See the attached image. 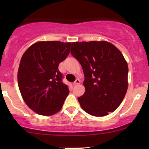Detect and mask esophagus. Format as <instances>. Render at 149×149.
<instances>
[{
    "instance_id": "esophagus-1",
    "label": "esophagus",
    "mask_w": 149,
    "mask_h": 149,
    "mask_svg": "<svg viewBox=\"0 0 149 149\" xmlns=\"http://www.w3.org/2000/svg\"><path fill=\"white\" fill-rule=\"evenodd\" d=\"M80 83H81V81L79 80V79H76V80H75V81L74 82V85H79Z\"/></svg>"
}]
</instances>
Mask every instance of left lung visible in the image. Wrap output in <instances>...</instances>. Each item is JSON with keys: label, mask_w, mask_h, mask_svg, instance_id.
Returning a JSON list of instances; mask_svg holds the SVG:
<instances>
[{"label": "left lung", "mask_w": 149, "mask_h": 149, "mask_svg": "<svg viewBox=\"0 0 149 149\" xmlns=\"http://www.w3.org/2000/svg\"><path fill=\"white\" fill-rule=\"evenodd\" d=\"M70 53L84 72L85 91L78 97L81 108L95 117L115 111L128 86V66L121 52L102 40L72 42Z\"/></svg>", "instance_id": "obj_1"}]
</instances>
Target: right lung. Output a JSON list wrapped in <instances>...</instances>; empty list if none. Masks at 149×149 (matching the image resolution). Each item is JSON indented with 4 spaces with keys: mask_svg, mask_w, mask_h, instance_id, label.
<instances>
[{
    "mask_svg": "<svg viewBox=\"0 0 149 149\" xmlns=\"http://www.w3.org/2000/svg\"><path fill=\"white\" fill-rule=\"evenodd\" d=\"M71 42L39 41L22 56L17 73L18 86L28 107L38 115L49 116L62 109L68 96L58 66L70 54Z\"/></svg>",
    "mask_w": 149,
    "mask_h": 149,
    "instance_id": "obj_1",
    "label": "right lung"
}]
</instances>
